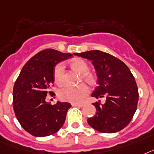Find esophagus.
Wrapping results in <instances>:
<instances>
[{
  "label": "esophagus",
  "instance_id": "1",
  "mask_svg": "<svg viewBox=\"0 0 154 154\" xmlns=\"http://www.w3.org/2000/svg\"><path fill=\"white\" fill-rule=\"evenodd\" d=\"M71 105L73 106V107H83L84 106V103H71Z\"/></svg>",
  "mask_w": 154,
  "mask_h": 154
}]
</instances>
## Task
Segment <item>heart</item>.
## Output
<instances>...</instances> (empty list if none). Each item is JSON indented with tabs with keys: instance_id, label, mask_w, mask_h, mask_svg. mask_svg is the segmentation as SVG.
Returning <instances> with one entry per match:
<instances>
[{
	"instance_id": "b5f03b06",
	"label": "heart",
	"mask_w": 154,
	"mask_h": 154,
	"mask_svg": "<svg viewBox=\"0 0 154 154\" xmlns=\"http://www.w3.org/2000/svg\"><path fill=\"white\" fill-rule=\"evenodd\" d=\"M71 66L75 70L83 74V78L88 83H93L95 80L94 76L91 74L88 73V65L83 59H74L71 62ZM64 65L63 63H58L54 70V79L57 84H60L63 80ZM90 92V88L86 83H82L77 87L72 86H64L59 89L58 96L60 100L72 103H79L88 96Z\"/></svg>"
}]
</instances>
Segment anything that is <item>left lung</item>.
Returning a JSON list of instances; mask_svg holds the SVG:
<instances>
[{"label": "left lung", "mask_w": 154, "mask_h": 154, "mask_svg": "<svg viewBox=\"0 0 154 154\" xmlns=\"http://www.w3.org/2000/svg\"><path fill=\"white\" fill-rule=\"evenodd\" d=\"M91 61L97 84L92 97H106L104 104L96 102V112L88 118V123L94 129L104 133L119 132L128 125L137 107L138 88L130 70L122 61L100 51L74 53Z\"/></svg>", "instance_id": "left-lung-1"}]
</instances>
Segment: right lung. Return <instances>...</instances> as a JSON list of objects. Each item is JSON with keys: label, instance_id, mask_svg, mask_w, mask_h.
I'll use <instances>...</instances> for the list:
<instances>
[{"label": "right lung", "instance_id": "add662e5", "mask_svg": "<svg viewBox=\"0 0 154 154\" xmlns=\"http://www.w3.org/2000/svg\"><path fill=\"white\" fill-rule=\"evenodd\" d=\"M54 49H46L35 54L25 64L14 83L13 105L21 127L38 137L50 136L63 125L71 103L46 101L51 86L54 82V70L59 62L72 57Z\"/></svg>", "mask_w": 154, "mask_h": 154}]
</instances>
